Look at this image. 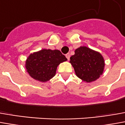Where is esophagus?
<instances>
[{"label": "esophagus", "mask_w": 125, "mask_h": 125, "mask_svg": "<svg viewBox=\"0 0 125 125\" xmlns=\"http://www.w3.org/2000/svg\"><path fill=\"white\" fill-rule=\"evenodd\" d=\"M65 56H66V58H67V60H68V61H69V58H70V54L68 53V54H66Z\"/></svg>", "instance_id": "obj_1"}]
</instances>
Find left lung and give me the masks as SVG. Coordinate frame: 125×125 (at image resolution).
Instances as JSON below:
<instances>
[{
  "label": "left lung",
  "mask_w": 125,
  "mask_h": 125,
  "mask_svg": "<svg viewBox=\"0 0 125 125\" xmlns=\"http://www.w3.org/2000/svg\"><path fill=\"white\" fill-rule=\"evenodd\" d=\"M77 77L86 82L96 80L103 73L104 60L101 54L86 47H80L70 58Z\"/></svg>",
  "instance_id": "left-lung-1"
}]
</instances>
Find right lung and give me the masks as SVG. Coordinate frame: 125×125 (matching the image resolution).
<instances>
[{
	"label": "right lung",
	"mask_w": 125,
	"mask_h": 125,
	"mask_svg": "<svg viewBox=\"0 0 125 125\" xmlns=\"http://www.w3.org/2000/svg\"><path fill=\"white\" fill-rule=\"evenodd\" d=\"M67 60L59 50L44 49L28 56L26 62V68L32 78L44 82L54 77L58 65Z\"/></svg>",
	"instance_id": "obj_1"
}]
</instances>
